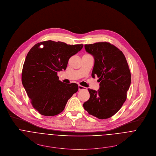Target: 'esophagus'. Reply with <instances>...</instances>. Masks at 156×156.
<instances>
[{
	"label": "esophagus",
	"mask_w": 156,
	"mask_h": 156,
	"mask_svg": "<svg viewBox=\"0 0 156 156\" xmlns=\"http://www.w3.org/2000/svg\"><path fill=\"white\" fill-rule=\"evenodd\" d=\"M87 89V88L85 87H83V86L80 85H79V90H86Z\"/></svg>",
	"instance_id": "esophagus-1"
}]
</instances>
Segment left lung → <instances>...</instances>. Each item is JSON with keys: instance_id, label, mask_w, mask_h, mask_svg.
Wrapping results in <instances>:
<instances>
[{"instance_id": "1", "label": "left lung", "mask_w": 156, "mask_h": 156, "mask_svg": "<svg viewBox=\"0 0 156 156\" xmlns=\"http://www.w3.org/2000/svg\"><path fill=\"white\" fill-rule=\"evenodd\" d=\"M85 51L95 60L92 76L99 77L98 91L88 89L89 99L84 109L99 119L113 116L126 100L131 84V73L126 58L122 51L107 42L85 44Z\"/></svg>"}]
</instances>
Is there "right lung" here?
Masks as SVG:
<instances>
[{"label": "right lung", "mask_w": 156, "mask_h": 156, "mask_svg": "<svg viewBox=\"0 0 156 156\" xmlns=\"http://www.w3.org/2000/svg\"><path fill=\"white\" fill-rule=\"evenodd\" d=\"M41 45L43 48L40 47ZM83 46L48 40L34 44L28 53L22 82L33 107L41 115L49 116L59 114L68 100L77 92L78 85L62 82L58 72L66 70L69 58Z\"/></svg>", "instance_id": "add662e5"}]
</instances>
